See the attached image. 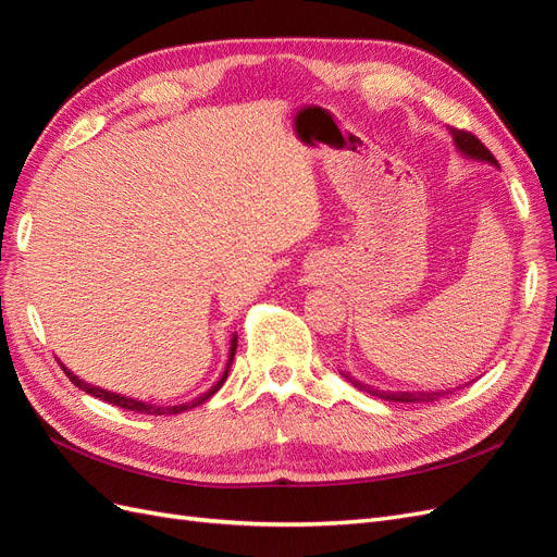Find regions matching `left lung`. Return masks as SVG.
<instances>
[{"instance_id": "1", "label": "left lung", "mask_w": 557, "mask_h": 557, "mask_svg": "<svg viewBox=\"0 0 557 557\" xmlns=\"http://www.w3.org/2000/svg\"><path fill=\"white\" fill-rule=\"evenodd\" d=\"M450 134L455 139V146H458L462 153L467 158H474V160H485L491 164H497V160L493 158L491 150H487L481 139H476L474 134L467 132V129H458V127H450ZM352 385L360 387V391L369 393V395H376L381 399H391V401H434V399H442L444 395H450V391H444V393H381V391H374V387L369 385H362L360 381L356 379H348Z\"/></svg>"}]
</instances>
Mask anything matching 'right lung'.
<instances>
[{"instance_id": "add662e5", "label": "right lung", "mask_w": 557, "mask_h": 557, "mask_svg": "<svg viewBox=\"0 0 557 557\" xmlns=\"http://www.w3.org/2000/svg\"><path fill=\"white\" fill-rule=\"evenodd\" d=\"M234 352H237V336H234V339H232L227 369H225V374L221 376V381H218L207 395L197 397L193 404H178V407H153V404H146V401H139V399H129V397H123V395H115V393L102 391V387H95V385H90V383H86V381H81L78 376H74V374L70 372V369H66L64 364H60V367H62V372H64L66 376H70V381H72L76 387H81V391H86V393H88V395H92V397H99V399H104V401L113 404V407H121V409H127V411H137V413H150V416H172V413H183V411H188V409L197 407V404H205L211 395H215L218 391H221V385L225 383L227 372H230V367H232Z\"/></svg>"}]
</instances>
